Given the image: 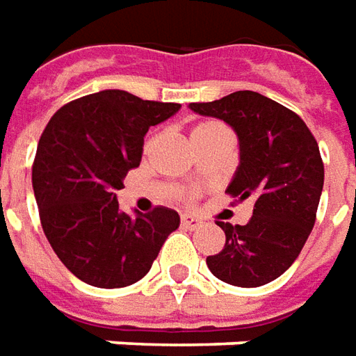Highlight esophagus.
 I'll return each instance as SVG.
<instances>
[{"instance_id":"obj_1","label":"esophagus","mask_w":356,"mask_h":356,"mask_svg":"<svg viewBox=\"0 0 356 356\" xmlns=\"http://www.w3.org/2000/svg\"><path fill=\"white\" fill-rule=\"evenodd\" d=\"M182 225L186 227V229H200V227H203V220L197 219V217H193V215H182Z\"/></svg>"}]
</instances>
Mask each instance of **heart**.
<instances>
[{"mask_svg": "<svg viewBox=\"0 0 356 356\" xmlns=\"http://www.w3.org/2000/svg\"><path fill=\"white\" fill-rule=\"evenodd\" d=\"M219 129H222L219 124L203 122V124H197V126L192 127V134H190V137H192L193 143H197V141H202V139H205V137L213 136V134H215V131H219ZM154 143H156V136L149 137L145 143V151H151V149L154 147Z\"/></svg>", "mask_w": 356, "mask_h": 356, "instance_id": "b5f03b06", "label": "heart"}]
</instances>
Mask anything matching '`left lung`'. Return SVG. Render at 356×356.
I'll return each mask as SVG.
<instances>
[{
	"instance_id": "8db88e82",
	"label": "left lung",
	"mask_w": 356,
	"mask_h": 356,
	"mask_svg": "<svg viewBox=\"0 0 356 356\" xmlns=\"http://www.w3.org/2000/svg\"><path fill=\"white\" fill-rule=\"evenodd\" d=\"M190 110L234 129L240 163L227 192L238 202L254 197L248 225L219 222L227 242L207 267L229 285L271 283L293 266L314 229L323 188L318 143L295 112L254 90L192 102Z\"/></svg>"
}]
</instances>
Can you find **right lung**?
Here are the masks:
<instances>
[{
	"label": "right lung",
	"mask_w": 356,
	"mask_h": 356,
	"mask_svg": "<svg viewBox=\"0 0 356 356\" xmlns=\"http://www.w3.org/2000/svg\"><path fill=\"white\" fill-rule=\"evenodd\" d=\"M180 110L120 89L61 106L44 129L33 166V190L46 238L83 283L120 289L149 273L180 215L120 209L116 190L137 168L149 127Z\"/></svg>",
	"instance_id": "right-lung-1"
}]
</instances>
